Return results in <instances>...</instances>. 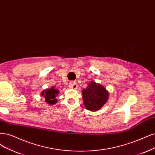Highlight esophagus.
<instances>
[{"label":"esophagus","mask_w":155,"mask_h":155,"mask_svg":"<svg viewBox=\"0 0 155 155\" xmlns=\"http://www.w3.org/2000/svg\"><path fill=\"white\" fill-rule=\"evenodd\" d=\"M70 87L73 89H76L78 87V84L76 82H72L70 83Z\"/></svg>","instance_id":"1"}]
</instances>
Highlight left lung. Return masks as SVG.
Returning a JSON list of instances; mask_svg holds the SVG:
<instances>
[{
  "instance_id": "1",
  "label": "left lung",
  "mask_w": 155,
  "mask_h": 155,
  "mask_svg": "<svg viewBox=\"0 0 155 155\" xmlns=\"http://www.w3.org/2000/svg\"><path fill=\"white\" fill-rule=\"evenodd\" d=\"M82 93L84 105L87 110L92 112L99 110L109 96V92L106 88L94 81L90 82L87 87L83 89Z\"/></svg>"
}]
</instances>
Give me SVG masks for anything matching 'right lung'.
<instances>
[{
    "label": "right lung",
    "instance_id": "1",
    "mask_svg": "<svg viewBox=\"0 0 155 155\" xmlns=\"http://www.w3.org/2000/svg\"><path fill=\"white\" fill-rule=\"evenodd\" d=\"M59 91L58 89H56L55 86H52L50 88L43 90L41 93V96L44 97L45 101L48 104L51 105H55L57 102L56 96L59 94Z\"/></svg>",
    "mask_w": 155,
    "mask_h": 155
}]
</instances>
